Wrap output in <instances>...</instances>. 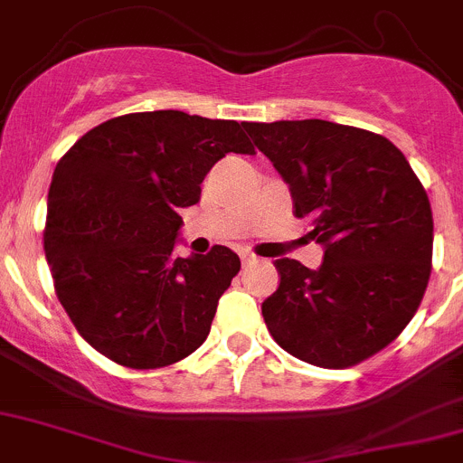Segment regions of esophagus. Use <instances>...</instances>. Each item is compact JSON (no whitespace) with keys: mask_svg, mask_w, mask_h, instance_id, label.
Masks as SVG:
<instances>
[{"mask_svg":"<svg viewBox=\"0 0 463 463\" xmlns=\"http://www.w3.org/2000/svg\"><path fill=\"white\" fill-rule=\"evenodd\" d=\"M241 261H243V266H250V263L257 261V257L252 252H241Z\"/></svg>","mask_w":463,"mask_h":463,"instance_id":"34e87169","label":"esophagus"}]
</instances>
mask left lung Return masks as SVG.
<instances>
[{"label": "left lung", "instance_id": "obj_1", "mask_svg": "<svg viewBox=\"0 0 463 463\" xmlns=\"http://www.w3.org/2000/svg\"><path fill=\"white\" fill-rule=\"evenodd\" d=\"M245 129L325 250L316 270L277 259L279 286L261 305L268 332L307 364L354 366L398 338L425 295L434 243L425 188L404 154L373 131L327 120Z\"/></svg>", "mask_w": 463, "mask_h": 463}]
</instances>
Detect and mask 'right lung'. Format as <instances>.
<instances>
[{"label":"right lung","instance_id":"obj_1","mask_svg":"<svg viewBox=\"0 0 463 463\" xmlns=\"http://www.w3.org/2000/svg\"><path fill=\"white\" fill-rule=\"evenodd\" d=\"M243 127L129 113L83 134L56 165L45 224L56 295L77 332L120 366H170L209 336L241 259L224 245L175 257L179 211L200 202L224 154H254Z\"/></svg>","mask_w":463,"mask_h":463}]
</instances>
